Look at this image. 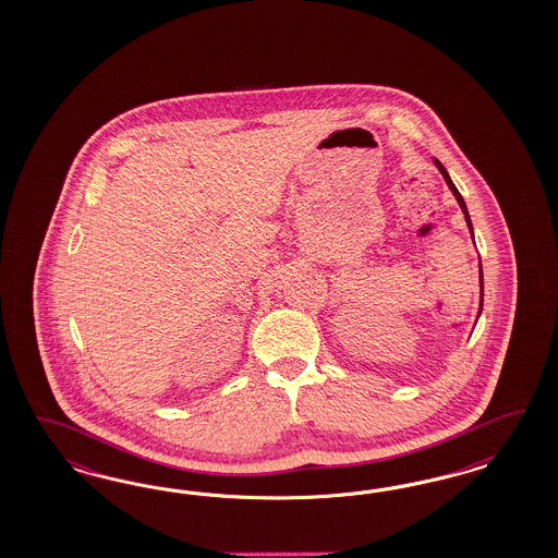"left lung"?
Listing matches in <instances>:
<instances>
[{
	"mask_svg": "<svg viewBox=\"0 0 558 558\" xmlns=\"http://www.w3.org/2000/svg\"><path fill=\"white\" fill-rule=\"evenodd\" d=\"M436 166H438L439 171H441V175H444V180H446V184H448V187L452 190V194L457 196L458 204H460V208H462V213H464V219H466V225H469V229H471V233H473V222H471V217H469V210H466V204H464V201H462L460 192H458L457 186L452 184V180H450L448 171L444 169V166L439 163L438 159H436ZM481 311H483V270H481ZM481 311H478V315H481Z\"/></svg>",
	"mask_w": 558,
	"mask_h": 558,
	"instance_id": "8db88e82",
	"label": "left lung"
}]
</instances>
